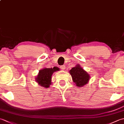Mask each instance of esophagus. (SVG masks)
<instances>
[{
    "label": "esophagus",
    "instance_id": "obj_1",
    "mask_svg": "<svg viewBox=\"0 0 124 124\" xmlns=\"http://www.w3.org/2000/svg\"><path fill=\"white\" fill-rule=\"evenodd\" d=\"M60 69L62 70H65V65H62L60 67Z\"/></svg>",
    "mask_w": 124,
    "mask_h": 124
}]
</instances>
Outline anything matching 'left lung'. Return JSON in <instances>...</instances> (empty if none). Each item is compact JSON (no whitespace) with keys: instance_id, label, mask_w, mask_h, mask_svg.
Wrapping results in <instances>:
<instances>
[{"instance_id":"left-lung-1","label":"left lung","mask_w":124,"mask_h":124,"mask_svg":"<svg viewBox=\"0 0 124 124\" xmlns=\"http://www.w3.org/2000/svg\"><path fill=\"white\" fill-rule=\"evenodd\" d=\"M72 80L77 87H83L88 83L90 76L80 67L79 64L76 65L69 71Z\"/></svg>"}]
</instances>
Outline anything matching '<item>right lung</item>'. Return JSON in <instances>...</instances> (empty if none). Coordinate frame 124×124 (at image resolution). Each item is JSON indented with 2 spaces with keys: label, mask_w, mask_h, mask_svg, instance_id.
<instances>
[{
  "label": "right lung",
  "mask_w": 124,
  "mask_h": 124,
  "mask_svg": "<svg viewBox=\"0 0 124 124\" xmlns=\"http://www.w3.org/2000/svg\"><path fill=\"white\" fill-rule=\"evenodd\" d=\"M59 68L54 67L53 68H44L39 70L36 78V81L38 85L43 87L48 88L51 85L52 76L54 72L59 71Z\"/></svg>",
  "instance_id": "add662e5"
}]
</instances>
